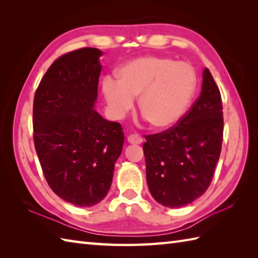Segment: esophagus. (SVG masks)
<instances>
[{
    "label": "esophagus",
    "instance_id": "1",
    "mask_svg": "<svg viewBox=\"0 0 258 258\" xmlns=\"http://www.w3.org/2000/svg\"><path fill=\"white\" fill-rule=\"evenodd\" d=\"M127 142L131 144H141L143 143V138L139 134H131L127 138Z\"/></svg>",
    "mask_w": 258,
    "mask_h": 258
}]
</instances>
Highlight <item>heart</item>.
Listing matches in <instances>:
<instances>
[{"label":"heart","mask_w":258,"mask_h":258,"mask_svg":"<svg viewBox=\"0 0 258 258\" xmlns=\"http://www.w3.org/2000/svg\"><path fill=\"white\" fill-rule=\"evenodd\" d=\"M199 86L196 69L171 56L146 55L123 64L116 80L105 78L102 93L114 117L120 118L139 96L140 113L155 130L176 125L190 106Z\"/></svg>","instance_id":"1"}]
</instances>
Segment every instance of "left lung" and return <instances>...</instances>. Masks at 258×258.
I'll return each instance as SVG.
<instances>
[{
	"label": "left lung",
	"instance_id": "1",
	"mask_svg": "<svg viewBox=\"0 0 258 258\" xmlns=\"http://www.w3.org/2000/svg\"><path fill=\"white\" fill-rule=\"evenodd\" d=\"M223 130L221 92L205 69L201 95L183 118L164 132L145 136L146 180L156 202L182 207L205 193L221 155Z\"/></svg>",
	"mask_w": 258,
	"mask_h": 258
}]
</instances>
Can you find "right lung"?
<instances>
[{
  "label": "right lung",
  "instance_id": "right-lung-1",
  "mask_svg": "<svg viewBox=\"0 0 258 258\" xmlns=\"http://www.w3.org/2000/svg\"><path fill=\"white\" fill-rule=\"evenodd\" d=\"M102 52L83 47L59 56L33 103V139L43 174L58 197L90 207L106 196L124 134L94 108Z\"/></svg>",
  "mask_w": 258,
  "mask_h": 258
}]
</instances>
